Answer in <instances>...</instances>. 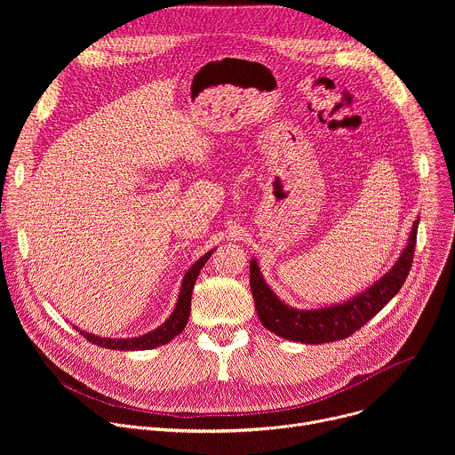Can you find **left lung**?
Here are the masks:
<instances>
[{
	"mask_svg": "<svg viewBox=\"0 0 455 455\" xmlns=\"http://www.w3.org/2000/svg\"><path fill=\"white\" fill-rule=\"evenodd\" d=\"M418 223L414 221L409 244L402 251L393 270L385 274L369 290L356 295L355 299L322 309H293L286 306L277 295L268 288L257 263L251 259L250 263V290L253 304L263 326L272 333L302 342V344H328L342 340L358 331L367 323L388 300H391L403 286L414 259Z\"/></svg>",
	"mask_w": 455,
	"mask_h": 455,
	"instance_id": "8db88e82",
	"label": "left lung"
}]
</instances>
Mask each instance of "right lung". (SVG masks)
<instances>
[{
    "label": "right lung",
    "instance_id": "obj_1",
    "mask_svg": "<svg viewBox=\"0 0 455 455\" xmlns=\"http://www.w3.org/2000/svg\"><path fill=\"white\" fill-rule=\"evenodd\" d=\"M212 251H207L202 259H198V261L194 263L190 267V270L185 274L176 307H174L172 315L162 323L158 330H155V331H151L144 337H137V339H100V337L90 335L86 331H81V335L92 344H97V346L106 347V349H120V351H144V349H153V347L167 344L176 335H180L187 326V320H188V315H190V297H192L194 283H196V277L200 275V270L205 267V263L209 261V257L212 255Z\"/></svg>",
    "mask_w": 455,
    "mask_h": 455
}]
</instances>
